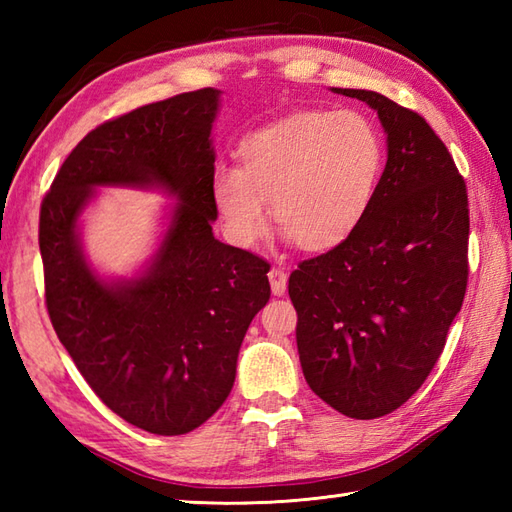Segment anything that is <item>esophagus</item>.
I'll use <instances>...</instances> for the list:
<instances>
[{
	"instance_id": "obj_1",
	"label": "esophagus",
	"mask_w": 512,
	"mask_h": 512,
	"mask_svg": "<svg viewBox=\"0 0 512 512\" xmlns=\"http://www.w3.org/2000/svg\"><path fill=\"white\" fill-rule=\"evenodd\" d=\"M268 279H270V290H273L275 297H281L288 288V275L284 273L281 268H270L268 273Z\"/></svg>"
}]
</instances>
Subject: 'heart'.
<instances>
[{"label": "heart", "mask_w": 512, "mask_h": 512, "mask_svg": "<svg viewBox=\"0 0 512 512\" xmlns=\"http://www.w3.org/2000/svg\"><path fill=\"white\" fill-rule=\"evenodd\" d=\"M239 167L217 165L211 200L224 233L255 246L268 228V204L288 239L306 250L343 244L372 209L385 147L354 110H308L257 127L237 145Z\"/></svg>", "instance_id": "b5f03b06"}]
</instances>
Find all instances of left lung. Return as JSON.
Returning a JSON list of instances; mask_svg holds the SVG:
<instances>
[{"instance_id":"1","label":"left lung","mask_w":512,"mask_h":512,"mask_svg":"<svg viewBox=\"0 0 512 512\" xmlns=\"http://www.w3.org/2000/svg\"><path fill=\"white\" fill-rule=\"evenodd\" d=\"M378 114L387 162L365 222L290 275L303 376L343 416L407 402L436 365L466 292L469 202L422 116L372 90L332 88Z\"/></svg>"}]
</instances>
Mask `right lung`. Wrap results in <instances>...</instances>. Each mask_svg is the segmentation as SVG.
I'll return each mask as SVG.
<instances>
[{"instance_id": "right-lung-1", "label": "right lung", "mask_w": 512, "mask_h": 512, "mask_svg": "<svg viewBox=\"0 0 512 512\" xmlns=\"http://www.w3.org/2000/svg\"><path fill=\"white\" fill-rule=\"evenodd\" d=\"M220 99L215 88L184 92L96 127L41 204L54 332L94 394L156 436L198 429L224 405L248 325L270 299L264 259L213 235ZM101 188L172 200L155 250L132 276L101 274L84 250L82 215Z\"/></svg>"}]
</instances>
